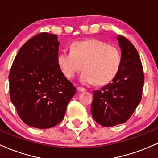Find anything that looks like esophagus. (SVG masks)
<instances>
[{
    "mask_svg": "<svg viewBox=\"0 0 158 158\" xmlns=\"http://www.w3.org/2000/svg\"><path fill=\"white\" fill-rule=\"evenodd\" d=\"M77 89V91L80 92V93H83V92L86 91V89H84L83 87H80V86H78Z\"/></svg>",
    "mask_w": 158,
    "mask_h": 158,
    "instance_id": "1",
    "label": "esophagus"
}]
</instances>
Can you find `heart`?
Here are the masks:
<instances>
[{
	"label": "heart",
	"instance_id": "heart-1",
	"mask_svg": "<svg viewBox=\"0 0 158 158\" xmlns=\"http://www.w3.org/2000/svg\"><path fill=\"white\" fill-rule=\"evenodd\" d=\"M122 63L121 53L116 45L95 38L74 41L71 51H63L57 63L63 74L73 78L84 69L81 81L84 84H107L117 75Z\"/></svg>",
	"mask_w": 158,
	"mask_h": 158
}]
</instances>
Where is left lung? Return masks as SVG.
I'll return each mask as SVG.
<instances>
[{"instance_id":"obj_1","label":"left lung","mask_w":158,"mask_h":158,"mask_svg":"<svg viewBox=\"0 0 158 158\" xmlns=\"http://www.w3.org/2000/svg\"><path fill=\"white\" fill-rule=\"evenodd\" d=\"M122 63L112 82L93 92L91 113L95 122L104 127H112L127 122L143 95L144 72L140 57L134 45L118 36Z\"/></svg>"}]
</instances>
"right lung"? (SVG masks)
<instances>
[{
	"label": "right lung",
	"mask_w": 158,
	"mask_h": 158,
	"mask_svg": "<svg viewBox=\"0 0 158 158\" xmlns=\"http://www.w3.org/2000/svg\"><path fill=\"white\" fill-rule=\"evenodd\" d=\"M57 36L40 33L19 49L9 74L10 96L26 125L50 128L64 118L76 88L57 63Z\"/></svg>",
	"instance_id": "1"
}]
</instances>
